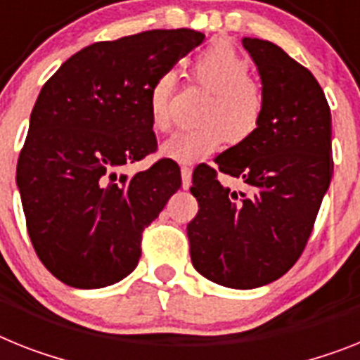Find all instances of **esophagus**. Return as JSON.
Segmentation results:
<instances>
[{"mask_svg":"<svg viewBox=\"0 0 360 360\" xmlns=\"http://www.w3.org/2000/svg\"><path fill=\"white\" fill-rule=\"evenodd\" d=\"M181 179H183V188H188L192 185V168L190 166H181Z\"/></svg>","mask_w":360,"mask_h":360,"instance_id":"34e87169","label":"esophagus"}]
</instances>
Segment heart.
I'll list each match as a JSON object with an SVG mask.
<instances>
[{
    "label": "heart",
    "instance_id": "1",
    "mask_svg": "<svg viewBox=\"0 0 360 360\" xmlns=\"http://www.w3.org/2000/svg\"><path fill=\"white\" fill-rule=\"evenodd\" d=\"M250 60L229 41L199 51L192 60L190 78L207 89L194 128L181 129L162 144V155L177 162H194L212 155L229 141L247 143L256 135L265 113V95L250 78ZM174 72L165 71L152 82L148 95L150 122L155 131L170 129Z\"/></svg>",
    "mask_w": 360,
    "mask_h": 360
}]
</instances>
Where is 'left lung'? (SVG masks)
Returning <instances> with one entry per match:
<instances>
[{"mask_svg":"<svg viewBox=\"0 0 360 360\" xmlns=\"http://www.w3.org/2000/svg\"><path fill=\"white\" fill-rule=\"evenodd\" d=\"M264 82L265 113L252 139L195 166L198 216L190 258L210 282L232 289L271 283L297 264L333 175L331 111L313 72L278 45L243 38ZM219 173L241 179L225 189Z\"/></svg>","mask_w":360,"mask_h":360,"instance_id":"left-lung-1","label":"left lung"}]
</instances>
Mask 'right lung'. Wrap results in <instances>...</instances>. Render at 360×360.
Wrapping results in <instances>:
<instances>
[{
	"mask_svg": "<svg viewBox=\"0 0 360 360\" xmlns=\"http://www.w3.org/2000/svg\"><path fill=\"white\" fill-rule=\"evenodd\" d=\"M203 40L157 29L95 41L41 87L16 183L32 247L60 282L98 289L137 267L143 231L179 190L181 170L166 157L131 177L117 170L157 152L150 87Z\"/></svg>",
	"mask_w": 360,
	"mask_h": 360,
	"instance_id": "1",
	"label": "right lung"
}]
</instances>
